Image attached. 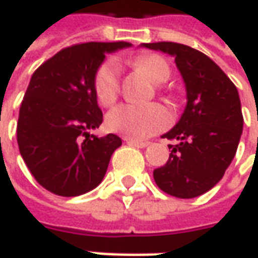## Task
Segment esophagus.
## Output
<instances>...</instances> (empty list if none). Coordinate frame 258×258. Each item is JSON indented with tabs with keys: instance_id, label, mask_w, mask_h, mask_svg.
Instances as JSON below:
<instances>
[{
	"instance_id": "obj_1",
	"label": "esophagus",
	"mask_w": 258,
	"mask_h": 258,
	"mask_svg": "<svg viewBox=\"0 0 258 258\" xmlns=\"http://www.w3.org/2000/svg\"><path fill=\"white\" fill-rule=\"evenodd\" d=\"M125 141H127V144L137 147V148H146V147L148 146V143H144V141H137V140H131V138H125Z\"/></svg>"
}]
</instances>
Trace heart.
<instances>
[{
    "instance_id": "heart-1",
    "label": "heart",
    "mask_w": 258,
    "mask_h": 258,
    "mask_svg": "<svg viewBox=\"0 0 258 258\" xmlns=\"http://www.w3.org/2000/svg\"><path fill=\"white\" fill-rule=\"evenodd\" d=\"M131 64L156 84L165 83L170 77V67L160 55H141L134 58ZM94 88L97 100L102 105H111L120 93V67L117 61L108 59L98 68ZM171 115L160 104H122L107 115V127L117 134L131 140H146L168 127Z\"/></svg>"
}]
</instances>
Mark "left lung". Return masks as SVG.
I'll return each mask as SVG.
<instances>
[{"instance_id":"left-lung-1","label":"left lung","mask_w":258,"mask_h":258,"mask_svg":"<svg viewBox=\"0 0 258 258\" xmlns=\"http://www.w3.org/2000/svg\"><path fill=\"white\" fill-rule=\"evenodd\" d=\"M140 47L175 58L187 93L180 120L163 136L177 144L168 146L170 158L154 170V181L174 197H199L223 178L235 156L244 122L238 91L224 71L199 49L165 41Z\"/></svg>"}]
</instances>
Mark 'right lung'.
<instances>
[{"instance_id":"obj_1","label":"right lung","mask_w":258,"mask_h":258,"mask_svg":"<svg viewBox=\"0 0 258 258\" xmlns=\"http://www.w3.org/2000/svg\"><path fill=\"white\" fill-rule=\"evenodd\" d=\"M130 42H85L61 49L32 74L17 124L21 157L44 188L76 197L95 188L121 146L115 134L97 137L100 127L94 80L105 54Z\"/></svg>"}]
</instances>
